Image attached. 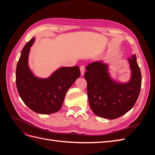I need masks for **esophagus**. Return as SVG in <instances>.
Masks as SVG:
<instances>
[{"label": "esophagus", "mask_w": 155, "mask_h": 155, "mask_svg": "<svg viewBox=\"0 0 155 155\" xmlns=\"http://www.w3.org/2000/svg\"><path fill=\"white\" fill-rule=\"evenodd\" d=\"M80 71H81V76H83L84 74H85V66L84 65H81L80 67Z\"/></svg>", "instance_id": "obj_1"}]
</instances>
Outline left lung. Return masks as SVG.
<instances>
[{"mask_svg":"<svg viewBox=\"0 0 155 155\" xmlns=\"http://www.w3.org/2000/svg\"><path fill=\"white\" fill-rule=\"evenodd\" d=\"M131 77L127 83L112 80L108 72V65L96 61L86 67L84 77L87 82L89 105L96 115L113 120L127 113L134 105L142 84L140 69L136 55L128 59Z\"/></svg>","mask_w":155,"mask_h":155,"instance_id":"left-lung-1","label":"left lung"}]
</instances>
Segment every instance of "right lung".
<instances>
[{
  "label": "right lung",
  "instance_id": "1",
  "mask_svg": "<svg viewBox=\"0 0 155 155\" xmlns=\"http://www.w3.org/2000/svg\"><path fill=\"white\" fill-rule=\"evenodd\" d=\"M35 38L22 50L16 68V85L23 102L31 110L49 114L61 109L66 93L81 75L78 66L61 67L46 79L35 77L28 67L30 47Z\"/></svg>",
  "mask_w": 155,
  "mask_h": 155
}]
</instances>
